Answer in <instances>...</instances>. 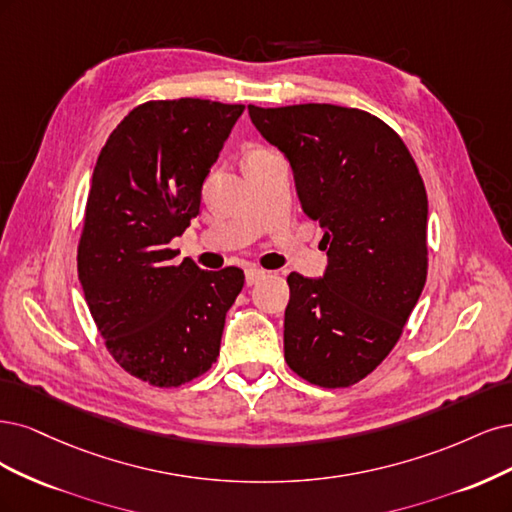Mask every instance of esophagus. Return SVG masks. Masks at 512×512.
Returning a JSON list of instances; mask_svg holds the SVG:
<instances>
[{
    "instance_id": "1",
    "label": "esophagus",
    "mask_w": 512,
    "mask_h": 512,
    "mask_svg": "<svg viewBox=\"0 0 512 512\" xmlns=\"http://www.w3.org/2000/svg\"><path fill=\"white\" fill-rule=\"evenodd\" d=\"M246 285H257L261 278H266L268 276V272L266 270H261V268H255V266H251V268H246Z\"/></svg>"
}]
</instances>
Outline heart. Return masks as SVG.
<instances>
[{
	"label": "heart",
	"mask_w": 512,
	"mask_h": 512,
	"mask_svg": "<svg viewBox=\"0 0 512 512\" xmlns=\"http://www.w3.org/2000/svg\"><path fill=\"white\" fill-rule=\"evenodd\" d=\"M259 153H266V151H261V148H255V151H251L249 155H259ZM249 155H246V157H249Z\"/></svg>",
	"instance_id": "obj_1"
}]
</instances>
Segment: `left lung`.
<instances>
[{
    "label": "left lung",
    "mask_w": 512,
    "mask_h": 512,
    "mask_svg": "<svg viewBox=\"0 0 512 512\" xmlns=\"http://www.w3.org/2000/svg\"><path fill=\"white\" fill-rule=\"evenodd\" d=\"M289 159L329 266L287 276L285 359L304 381L351 387L398 344L427 278V193L402 138L374 114L334 104L249 106Z\"/></svg>",
    "instance_id": "1"
}]
</instances>
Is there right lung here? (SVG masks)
Wrapping results in <instances>:
<instances>
[{
	"instance_id": "obj_1",
	"label": "right lung",
	"mask_w": 512,
	"mask_h": 512,
	"mask_svg": "<svg viewBox=\"0 0 512 512\" xmlns=\"http://www.w3.org/2000/svg\"><path fill=\"white\" fill-rule=\"evenodd\" d=\"M242 112L200 97L144 102L95 163L78 280L112 359L153 387H180L212 368L244 287L240 268L174 263L168 246L200 214L204 180Z\"/></svg>"
}]
</instances>
